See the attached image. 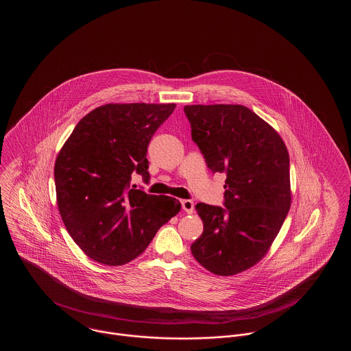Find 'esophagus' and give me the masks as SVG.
Returning <instances> with one entry per match:
<instances>
[{
    "label": "esophagus",
    "instance_id": "34e87169",
    "mask_svg": "<svg viewBox=\"0 0 351 351\" xmlns=\"http://www.w3.org/2000/svg\"><path fill=\"white\" fill-rule=\"evenodd\" d=\"M180 202H182V208H183L184 212H186L188 215L193 213V210H195V204H193V201L182 200Z\"/></svg>",
    "mask_w": 351,
    "mask_h": 351
}]
</instances>
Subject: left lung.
<instances>
[{"label": "left lung", "mask_w": 351, "mask_h": 351, "mask_svg": "<svg viewBox=\"0 0 351 351\" xmlns=\"http://www.w3.org/2000/svg\"><path fill=\"white\" fill-rule=\"evenodd\" d=\"M192 141L208 168L226 175L223 206L199 202L204 232L191 251L208 271L230 276L258 263L291 206L283 139L243 105H186Z\"/></svg>", "instance_id": "left-lung-1"}]
</instances>
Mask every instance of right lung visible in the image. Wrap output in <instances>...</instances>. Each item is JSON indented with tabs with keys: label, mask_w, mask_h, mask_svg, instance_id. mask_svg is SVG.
Wrapping results in <instances>:
<instances>
[{
	"label": "right lung",
	"mask_w": 351,
	"mask_h": 351,
	"mask_svg": "<svg viewBox=\"0 0 351 351\" xmlns=\"http://www.w3.org/2000/svg\"><path fill=\"white\" fill-rule=\"evenodd\" d=\"M175 104H108L80 119L59 152L53 178L62 219L93 261L121 266L147 249L180 210L168 196L132 186L150 183L147 147Z\"/></svg>",
	"instance_id": "1"
}]
</instances>
